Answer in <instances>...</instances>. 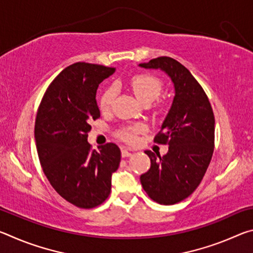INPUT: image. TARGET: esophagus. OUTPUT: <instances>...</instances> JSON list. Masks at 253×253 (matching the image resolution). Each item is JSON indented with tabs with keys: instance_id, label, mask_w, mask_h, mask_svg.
Segmentation results:
<instances>
[{
	"instance_id": "obj_1",
	"label": "esophagus",
	"mask_w": 253,
	"mask_h": 253,
	"mask_svg": "<svg viewBox=\"0 0 253 253\" xmlns=\"http://www.w3.org/2000/svg\"><path fill=\"white\" fill-rule=\"evenodd\" d=\"M132 155V154L128 151V149H126V148H123L122 149V156L123 157H130Z\"/></svg>"
}]
</instances>
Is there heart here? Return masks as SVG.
Segmentation results:
<instances>
[{"mask_svg": "<svg viewBox=\"0 0 253 253\" xmlns=\"http://www.w3.org/2000/svg\"><path fill=\"white\" fill-rule=\"evenodd\" d=\"M129 85L137 99L143 104H151L152 101L155 100L160 96L163 88L162 81L157 77L146 74L132 76L129 80ZM115 98H116V88L114 85L106 88L99 99L100 109L109 110L114 105ZM143 130V125H135L123 129L119 132V137L126 143L134 144L137 139L136 135Z\"/></svg>", "mask_w": 253, "mask_h": 253, "instance_id": "1", "label": "heart"}]
</instances>
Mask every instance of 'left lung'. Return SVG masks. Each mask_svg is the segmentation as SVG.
Masks as SVG:
<instances>
[{
  "label": "left lung",
  "mask_w": 253,
  "mask_h": 253,
  "mask_svg": "<svg viewBox=\"0 0 253 253\" xmlns=\"http://www.w3.org/2000/svg\"><path fill=\"white\" fill-rule=\"evenodd\" d=\"M145 69H160L174 84L172 106L155 137L169 144L164 156L145 151L151 169L140 175V183L153 201L175 204L190 196L202 181L214 149V115L208 96L190 71L169 57L139 63Z\"/></svg>",
  "instance_id": "left-lung-1"
}]
</instances>
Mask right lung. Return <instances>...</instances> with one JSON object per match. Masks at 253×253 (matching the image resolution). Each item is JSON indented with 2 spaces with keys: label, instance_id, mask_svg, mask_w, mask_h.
Returning a JSON list of instances; mask_svg holds the SVG:
<instances>
[{
  "label": "right lung",
  "instance_id": "obj_1",
  "mask_svg": "<svg viewBox=\"0 0 253 253\" xmlns=\"http://www.w3.org/2000/svg\"><path fill=\"white\" fill-rule=\"evenodd\" d=\"M115 68L77 62L55 77L39 106L34 137L42 169L68 202L91 209L108 198L111 175L121 163L114 143L91 149L90 121L100 117L96 93Z\"/></svg>",
  "mask_w": 253,
  "mask_h": 253
}]
</instances>
